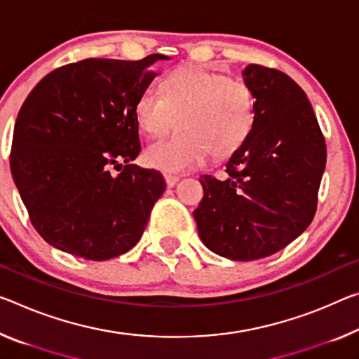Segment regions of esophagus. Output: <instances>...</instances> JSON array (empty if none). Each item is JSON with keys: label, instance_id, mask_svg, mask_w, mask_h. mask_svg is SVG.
Returning a JSON list of instances; mask_svg holds the SVG:
<instances>
[{"label": "esophagus", "instance_id": "34e87169", "mask_svg": "<svg viewBox=\"0 0 359 359\" xmlns=\"http://www.w3.org/2000/svg\"><path fill=\"white\" fill-rule=\"evenodd\" d=\"M164 180H166V185L169 187V189H172V187L177 185L179 177H177V175H172V174H164Z\"/></svg>", "mask_w": 359, "mask_h": 359}]
</instances>
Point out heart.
<instances>
[{
    "instance_id": "b5f03b06",
    "label": "heart",
    "mask_w": 359,
    "mask_h": 359,
    "mask_svg": "<svg viewBox=\"0 0 359 359\" xmlns=\"http://www.w3.org/2000/svg\"><path fill=\"white\" fill-rule=\"evenodd\" d=\"M161 95L145 90L134 104L140 133L161 139L175 126L179 133L145 150V164L163 172L196 168L210 153L226 158L238 151L255 126V97L241 79L203 67H179L166 73Z\"/></svg>"
}]
</instances>
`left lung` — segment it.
Listing matches in <instances>:
<instances>
[{"instance_id":"left-lung-1","label":"left lung","mask_w":359,"mask_h":359,"mask_svg":"<svg viewBox=\"0 0 359 359\" xmlns=\"http://www.w3.org/2000/svg\"><path fill=\"white\" fill-rule=\"evenodd\" d=\"M255 97V126L226 163L229 177L201 175L195 210L204 246L230 260H257L302 235L316 212L326 142L306 94L286 73L243 70Z\"/></svg>"}]
</instances>
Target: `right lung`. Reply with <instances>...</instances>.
Here are the masks:
<instances>
[{
	"mask_svg": "<svg viewBox=\"0 0 359 359\" xmlns=\"http://www.w3.org/2000/svg\"><path fill=\"white\" fill-rule=\"evenodd\" d=\"M166 59H84L50 72L28 94L11 172L50 246L107 260L139 243L166 182L159 170L130 164L140 153L134 104L156 76L149 67ZM111 167L122 172L110 175Z\"/></svg>",
	"mask_w": 359,
	"mask_h": 359,
	"instance_id": "right-lung-1",
	"label": "right lung"
}]
</instances>
